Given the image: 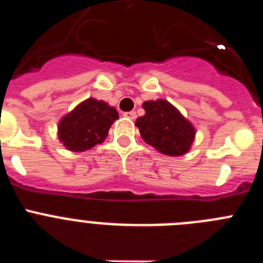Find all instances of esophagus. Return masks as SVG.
<instances>
[{
	"label": "esophagus",
	"mask_w": 263,
	"mask_h": 263,
	"mask_svg": "<svg viewBox=\"0 0 263 263\" xmlns=\"http://www.w3.org/2000/svg\"><path fill=\"white\" fill-rule=\"evenodd\" d=\"M124 116H125V117L130 118V120H134V118L137 117L136 111H126V113H124Z\"/></svg>",
	"instance_id": "34e87169"
}]
</instances>
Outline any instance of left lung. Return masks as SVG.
Instances as JSON below:
<instances>
[{"label":"left lung","instance_id":"left-lung-1","mask_svg":"<svg viewBox=\"0 0 263 263\" xmlns=\"http://www.w3.org/2000/svg\"><path fill=\"white\" fill-rule=\"evenodd\" d=\"M142 106L145 116L137 118L136 125L143 141L170 157L185 154L195 138L191 122L166 100L146 101Z\"/></svg>","mask_w":263,"mask_h":263}]
</instances>
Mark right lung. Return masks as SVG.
I'll return each mask as SVG.
<instances>
[{"instance_id": "1", "label": "right lung", "mask_w": 263, "mask_h": 263, "mask_svg": "<svg viewBox=\"0 0 263 263\" xmlns=\"http://www.w3.org/2000/svg\"><path fill=\"white\" fill-rule=\"evenodd\" d=\"M118 118L113 106L96 99H88L59 122V139L71 152H85L103 143L109 127Z\"/></svg>"}]
</instances>
